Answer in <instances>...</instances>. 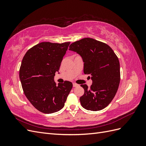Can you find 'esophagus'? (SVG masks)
I'll return each mask as SVG.
<instances>
[{"label": "esophagus", "instance_id": "obj_1", "mask_svg": "<svg viewBox=\"0 0 146 146\" xmlns=\"http://www.w3.org/2000/svg\"><path fill=\"white\" fill-rule=\"evenodd\" d=\"M78 86V85L77 83H73V87H77Z\"/></svg>", "mask_w": 146, "mask_h": 146}]
</instances>
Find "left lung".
Instances as JSON below:
<instances>
[{
    "label": "left lung",
    "mask_w": 146,
    "mask_h": 146,
    "mask_svg": "<svg viewBox=\"0 0 146 146\" xmlns=\"http://www.w3.org/2000/svg\"><path fill=\"white\" fill-rule=\"evenodd\" d=\"M69 49L80 54L84 62L85 74L90 75V88L81 85L85 92L80 97L82 107L99 111L110 104L120 83V64L117 55L106 43L85 38L72 43Z\"/></svg>",
    "instance_id": "obj_1"
}]
</instances>
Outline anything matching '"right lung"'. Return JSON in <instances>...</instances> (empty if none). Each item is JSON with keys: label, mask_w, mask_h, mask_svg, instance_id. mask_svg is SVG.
<instances>
[{"label": "right lung", "mask_w": 146, "mask_h": 146, "mask_svg": "<svg viewBox=\"0 0 146 146\" xmlns=\"http://www.w3.org/2000/svg\"><path fill=\"white\" fill-rule=\"evenodd\" d=\"M70 42H42L26 52L19 69V78L26 98L38 111L50 114L64 106L72 83L54 82Z\"/></svg>", "instance_id": "obj_1"}]
</instances>
